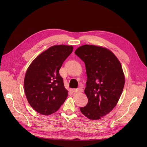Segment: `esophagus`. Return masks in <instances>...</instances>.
<instances>
[{
  "label": "esophagus",
  "instance_id": "1",
  "mask_svg": "<svg viewBox=\"0 0 147 147\" xmlns=\"http://www.w3.org/2000/svg\"><path fill=\"white\" fill-rule=\"evenodd\" d=\"M73 92H74L76 93L82 92H83V89L82 88H77V89H74Z\"/></svg>",
  "mask_w": 147,
  "mask_h": 147
}]
</instances>
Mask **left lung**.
<instances>
[{"label":"left lung","instance_id":"left-lung-1","mask_svg":"<svg viewBox=\"0 0 147 147\" xmlns=\"http://www.w3.org/2000/svg\"><path fill=\"white\" fill-rule=\"evenodd\" d=\"M75 54L84 62L87 75L84 92L88 102L80 111L90 119H100L112 111L122 93L125 78L121 64L111 51L100 47L82 45Z\"/></svg>","mask_w":147,"mask_h":147}]
</instances>
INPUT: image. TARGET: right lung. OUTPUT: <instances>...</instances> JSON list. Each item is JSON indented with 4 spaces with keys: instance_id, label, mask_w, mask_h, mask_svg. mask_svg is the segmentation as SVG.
<instances>
[{
    "instance_id": "1",
    "label": "right lung",
    "mask_w": 147,
    "mask_h": 147,
    "mask_svg": "<svg viewBox=\"0 0 147 147\" xmlns=\"http://www.w3.org/2000/svg\"><path fill=\"white\" fill-rule=\"evenodd\" d=\"M73 50L72 46L51 47L38 56L28 67L24 91L28 103L38 113L51 115L67 98L68 91L59 71Z\"/></svg>"
}]
</instances>
